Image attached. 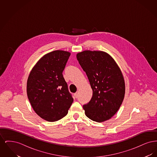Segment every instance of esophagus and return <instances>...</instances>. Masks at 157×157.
<instances>
[{
  "mask_svg": "<svg viewBox=\"0 0 157 157\" xmlns=\"http://www.w3.org/2000/svg\"><path fill=\"white\" fill-rule=\"evenodd\" d=\"M74 97H75V98H77L78 97V92H76L75 94H74Z\"/></svg>",
  "mask_w": 157,
  "mask_h": 157,
  "instance_id": "34e87169",
  "label": "esophagus"
}]
</instances>
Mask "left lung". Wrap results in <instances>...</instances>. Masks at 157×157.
Returning <instances> with one entry per match:
<instances>
[{
	"label": "left lung",
	"instance_id": "1",
	"mask_svg": "<svg viewBox=\"0 0 157 157\" xmlns=\"http://www.w3.org/2000/svg\"><path fill=\"white\" fill-rule=\"evenodd\" d=\"M76 58L92 90L90 101L83 106L86 116L98 122L111 119L125 97V81L120 67L104 51L86 50L78 53Z\"/></svg>",
	"mask_w": 157,
	"mask_h": 157
}]
</instances>
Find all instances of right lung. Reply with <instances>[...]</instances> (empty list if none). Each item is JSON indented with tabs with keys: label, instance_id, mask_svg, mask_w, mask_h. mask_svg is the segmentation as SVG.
<instances>
[{
	"label": "right lung",
	"instance_id": "obj_1",
	"mask_svg": "<svg viewBox=\"0 0 157 157\" xmlns=\"http://www.w3.org/2000/svg\"><path fill=\"white\" fill-rule=\"evenodd\" d=\"M70 55L71 53L60 50L45 54L28 76V98L34 111L45 121L63 118L74 101L62 75Z\"/></svg>",
	"mask_w": 157,
	"mask_h": 157
}]
</instances>
